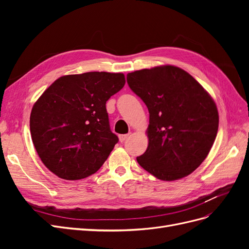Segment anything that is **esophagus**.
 <instances>
[{"label": "esophagus", "mask_w": 249, "mask_h": 249, "mask_svg": "<svg viewBox=\"0 0 249 249\" xmlns=\"http://www.w3.org/2000/svg\"><path fill=\"white\" fill-rule=\"evenodd\" d=\"M130 137V134H125V135H119V141L120 142H124L125 141L127 138Z\"/></svg>", "instance_id": "1"}]
</instances>
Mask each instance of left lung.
Returning <instances> with one entry per match:
<instances>
[{"instance_id": "left-lung-1", "label": "left lung", "mask_w": 249, "mask_h": 249, "mask_svg": "<svg viewBox=\"0 0 249 249\" xmlns=\"http://www.w3.org/2000/svg\"><path fill=\"white\" fill-rule=\"evenodd\" d=\"M126 81L149 113L148 145L137 162L167 182L189 176L216 138L219 115L212 96L191 74L173 65L133 71Z\"/></svg>"}]
</instances>
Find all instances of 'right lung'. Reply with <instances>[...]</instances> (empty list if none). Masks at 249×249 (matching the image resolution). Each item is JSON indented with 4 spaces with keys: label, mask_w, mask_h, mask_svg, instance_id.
<instances>
[{
    "label": "right lung",
    "mask_w": 249,
    "mask_h": 249,
    "mask_svg": "<svg viewBox=\"0 0 249 249\" xmlns=\"http://www.w3.org/2000/svg\"><path fill=\"white\" fill-rule=\"evenodd\" d=\"M124 84L122 72L67 74L40 95L30 115V132L50 171L76 180L102 167L118 142L110 130L106 103Z\"/></svg>",
    "instance_id": "1"
}]
</instances>
